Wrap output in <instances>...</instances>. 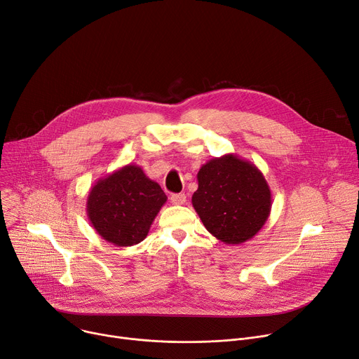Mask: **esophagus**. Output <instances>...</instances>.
Here are the masks:
<instances>
[{
    "instance_id": "1",
    "label": "esophagus",
    "mask_w": 359,
    "mask_h": 359,
    "mask_svg": "<svg viewBox=\"0 0 359 359\" xmlns=\"http://www.w3.org/2000/svg\"><path fill=\"white\" fill-rule=\"evenodd\" d=\"M170 201L173 205H184L186 202V195L184 194H175L170 196Z\"/></svg>"
}]
</instances>
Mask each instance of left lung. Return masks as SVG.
Wrapping results in <instances>:
<instances>
[{
  "label": "left lung",
  "instance_id": "8db88e82",
  "mask_svg": "<svg viewBox=\"0 0 359 359\" xmlns=\"http://www.w3.org/2000/svg\"><path fill=\"white\" fill-rule=\"evenodd\" d=\"M192 205L215 238L238 245L250 241L267 222L271 190L255 164L236 154H225L213 157L199 169Z\"/></svg>",
  "mask_w": 359,
  "mask_h": 359
}]
</instances>
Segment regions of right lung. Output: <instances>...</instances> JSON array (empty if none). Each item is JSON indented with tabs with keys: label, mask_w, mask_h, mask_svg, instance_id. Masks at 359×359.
<instances>
[{
	"label": "right lung",
	"mask_w": 359,
	"mask_h": 359,
	"mask_svg": "<svg viewBox=\"0 0 359 359\" xmlns=\"http://www.w3.org/2000/svg\"><path fill=\"white\" fill-rule=\"evenodd\" d=\"M167 196L137 164L95 183L86 199L88 219L97 233L116 247H131L147 236Z\"/></svg>",
	"instance_id": "1"
}]
</instances>
